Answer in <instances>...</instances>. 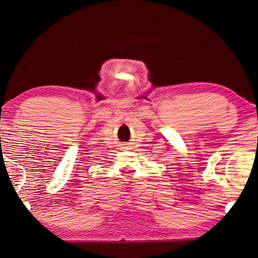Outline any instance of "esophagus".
I'll return each instance as SVG.
<instances>
[{"label": "esophagus", "instance_id": "34e87169", "mask_svg": "<svg viewBox=\"0 0 258 258\" xmlns=\"http://www.w3.org/2000/svg\"><path fill=\"white\" fill-rule=\"evenodd\" d=\"M122 146H124V147H123V148H122V149H126V147H125V146H126V144H122Z\"/></svg>", "mask_w": 258, "mask_h": 258}]
</instances>
